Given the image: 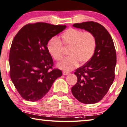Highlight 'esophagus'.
<instances>
[{"label":"esophagus","instance_id":"esophagus-1","mask_svg":"<svg viewBox=\"0 0 127 127\" xmlns=\"http://www.w3.org/2000/svg\"><path fill=\"white\" fill-rule=\"evenodd\" d=\"M69 72H67V71H63V74H64V75H68V74H69Z\"/></svg>","mask_w":127,"mask_h":127}]
</instances>
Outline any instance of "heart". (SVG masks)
<instances>
[{
	"mask_svg": "<svg viewBox=\"0 0 127 127\" xmlns=\"http://www.w3.org/2000/svg\"><path fill=\"white\" fill-rule=\"evenodd\" d=\"M62 40L53 36L48 41L47 48L52 57L56 61L63 57V45L70 47L69 57L65 58L57 64V67L65 71H70L77 67L80 63L84 64L92 58L96 48V38L91 31H84L70 28L60 36Z\"/></svg>",
	"mask_w": 127,
	"mask_h": 127,
	"instance_id": "heart-1",
	"label": "heart"
}]
</instances>
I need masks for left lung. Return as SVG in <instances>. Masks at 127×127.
<instances>
[{
	"label": "left lung",
	"instance_id": "8db88e82",
	"mask_svg": "<svg viewBox=\"0 0 127 127\" xmlns=\"http://www.w3.org/2000/svg\"><path fill=\"white\" fill-rule=\"evenodd\" d=\"M73 26L92 32L96 36L97 45L92 58L74 72L77 82L71 88V92L82 103H95L107 94L115 79V46L111 35L99 23L89 21Z\"/></svg>",
	"mask_w": 127,
	"mask_h": 127
}]
</instances>
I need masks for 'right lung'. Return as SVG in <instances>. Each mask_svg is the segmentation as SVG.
Here are the masks:
<instances>
[{
  "label": "right lung",
  "mask_w": 127,
  "mask_h": 127,
  "mask_svg": "<svg viewBox=\"0 0 127 127\" xmlns=\"http://www.w3.org/2000/svg\"><path fill=\"white\" fill-rule=\"evenodd\" d=\"M65 28L36 22L25 25L15 35L9 53L10 77L22 98L31 102L39 100L62 76L60 70L53 68L47 43Z\"/></svg>",
  "instance_id": "right-lung-1"
}]
</instances>
